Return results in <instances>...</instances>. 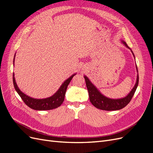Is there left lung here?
Instances as JSON below:
<instances>
[{
    "label": "left lung",
    "instance_id": "obj_1",
    "mask_svg": "<svg viewBox=\"0 0 153 153\" xmlns=\"http://www.w3.org/2000/svg\"><path fill=\"white\" fill-rule=\"evenodd\" d=\"M123 43L127 48L130 49V48L128 47L126 42L123 41ZM131 52L133 55L134 57H135V55H134L132 51ZM136 68H137V70L138 71L137 65H136ZM84 78L85 80L88 92H89V100H90L91 103L97 108L103 110H107V111L118 110L125 107V106L130 102V101L133 98L134 94H135L138 84V75H137L136 84L135 86H134V87L133 88L131 91L128 94V96H126L125 98H123L114 100V99H110V98H106V97L104 96L103 94H101V92L97 89L96 87L91 82V81L89 80V78H88L86 76H84Z\"/></svg>",
    "mask_w": 153,
    "mask_h": 153
}]
</instances>
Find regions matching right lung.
<instances>
[{"label": "right lung", "instance_id": "1", "mask_svg": "<svg viewBox=\"0 0 153 153\" xmlns=\"http://www.w3.org/2000/svg\"><path fill=\"white\" fill-rule=\"evenodd\" d=\"M13 62H15V58H14ZM76 74H73L71 76L69 77L68 79L64 82L57 92H55L52 96L50 97V98L40 100L30 98V97L23 93L16 85L15 76H14V73L13 76V81L15 90L18 92V94L20 95L22 100L24 101L25 105L28 106L29 107L36 110H48L55 109L61 105L64 100V96H65L67 87L73 77Z\"/></svg>", "mask_w": 153, "mask_h": 153}]
</instances>
